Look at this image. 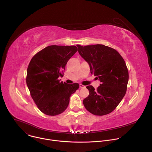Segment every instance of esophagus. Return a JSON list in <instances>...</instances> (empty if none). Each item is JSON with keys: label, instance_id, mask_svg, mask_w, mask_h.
Instances as JSON below:
<instances>
[{"label": "esophagus", "instance_id": "esophagus-1", "mask_svg": "<svg viewBox=\"0 0 152 152\" xmlns=\"http://www.w3.org/2000/svg\"><path fill=\"white\" fill-rule=\"evenodd\" d=\"M79 87H80V88H85V86H84V85H82V84H80V85H79Z\"/></svg>", "mask_w": 152, "mask_h": 152}]
</instances>
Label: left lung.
<instances>
[{
    "label": "left lung",
    "mask_w": 152,
    "mask_h": 152,
    "mask_svg": "<svg viewBox=\"0 0 152 152\" xmlns=\"http://www.w3.org/2000/svg\"><path fill=\"white\" fill-rule=\"evenodd\" d=\"M77 46L89 64L91 73L101 82L96 90L92 85L86 87L90 94L83 100L85 107L95 115L112 113L127 90L129 72L124 59L116 50L103 45Z\"/></svg>",
    "instance_id": "8db88e82"
}]
</instances>
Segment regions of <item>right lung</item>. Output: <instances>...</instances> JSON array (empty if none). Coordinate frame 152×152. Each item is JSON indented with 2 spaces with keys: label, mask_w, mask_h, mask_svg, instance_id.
<instances>
[{
  "label": "right lung",
  "mask_w": 152,
  "mask_h": 152,
  "mask_svg": "<svg viewBox=\"0 0 152 152\" xmlns=\"http://www.w3.org/2000/svg\"><path fill=\"white\" fill-rule=\"evenodd\" d=\"M77 51L75 46L52 45L37 53L27 69L26 84L38 109L48 115L62 113L70 97L79 87L77 83L60 82L70 58Z\"/></svg>",
  "instance_id": "right-lung-1"
}]
</instances>
